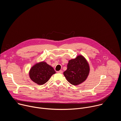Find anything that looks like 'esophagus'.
Wrapping results in <instances>:
<instances>
[{"label":"esophagus","instance_id":"34e87169","mask_svg":"<svg viewBox=\"0 0 121 121\" xmlns=\"http://www.w3.org/2000/svg\"><path fill=\"white\" fill-rule=\"evenodd\" d=\"M57 73H60V74H62V73H63V71H62V70H59V71H57Z\"/></svg>","mask_w":121,"mask_h":121}]
</instances>
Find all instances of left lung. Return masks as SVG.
<instances>
[{
    "mask_svg": "<svg viewBox=\"0 0 121 121\" xmlns=\"http://www.w3.org/2000/svg\"><path fill=\"white\" fill-rule=\"evenodd\" d=\"M67 67V69L64 72V75L69 82L76 86L86 80L90 70L88 61L82 55L69 60Z\"/></svg>",
    "mask_w": 121,
    "mask_h": 121,
    "instance_id": "1",
    "label": "left lung"
}]
</instances>
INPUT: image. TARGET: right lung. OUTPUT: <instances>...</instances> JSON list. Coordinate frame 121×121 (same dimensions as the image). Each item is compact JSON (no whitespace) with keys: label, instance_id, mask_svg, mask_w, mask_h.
I'll return each instance as SVG.
<instances>
[{"label":"right lung","instance_id":"1","mask_svg":"<svg viewBox=\"0 0 121 121\" xmlns=\"http://www.w3.org/2000/svg\"><path fill=\"white\" fill-rule=\"evenodd\" d=\"M56 72L52 66L43 61L36 63L30 69L29 76L34 82L39 85H43Z\"/></svg>","mask_w":121,"mask_h":121}]
</instances>
